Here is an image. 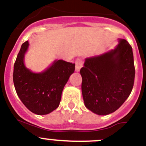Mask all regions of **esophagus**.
I'll return each mask as SVG.
<instances>
[{
	"label": "esophagus",
	"instance_id": "obj_1",
	"mask_svg": "<svg viewBox=\"0 0 146 146\" xmlns=\"http://www.w3.org/2000/svg\"><path fill=\"white\" fill-rule=\"evenodd\" d=\"M82 65H83L82 60L80 59V58H77L75 61V70L77 72H79L80 70V69L82 68Z\"/></svg>",
	"mask_w": 146,
	"mask_h": 146
}]
</instances>
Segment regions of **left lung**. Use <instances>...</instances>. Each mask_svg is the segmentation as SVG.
Here are the masks:
<instances>
[{"mask_svg":"<svg viewBox=\"0 0 146 146\" xmlns=\"http://www.w3.org/2000/svg\"><path fill=\"white\" fill-rule=\"evenodd\" d=\"M80 74L86 108L98 115L113 113L129 97L134 85L132 47L126 40H119L113 50L86 58Z\"/></svg>","mask_w":146,"mask_h":146,"instance_id":"1","label":"left lung"}]
</instances>
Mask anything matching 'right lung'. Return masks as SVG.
I'll return each instance as SVG.
<instances>
[{
	"mask_svg": "<svg viewBox=\"0 0 146 146\" xmlns=\"http://www.w3.org/2000/svg\"><path fill=\"white\" fill-rule=\"evenodd\" d=\"M28 46V41L21 45L14 63V87L21 102L30 111L38 115L48 114L59 106L63 89L74 73L75 64L58 60L45 72L33 73L24 64Z\"/></svg>",
	"mask_w": 146,
	"mask_h": 146,
	"instance_id": "add662e5",
	"label": "right lung"
}]
</instances>
